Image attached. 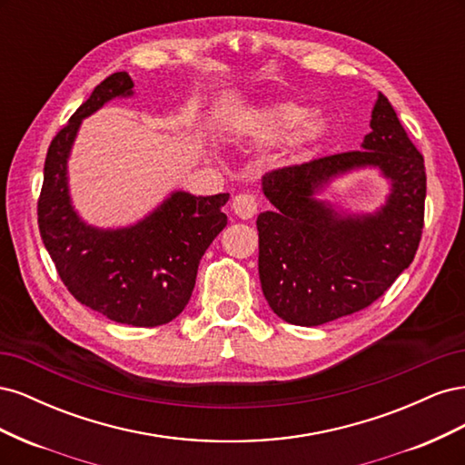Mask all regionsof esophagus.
Wrapping results in <instances>:
<instances>
[{"label":"esophagus","mask_w":465,"mask_h":465,"mask_svg":"<svg viewBox=\"0 0 465 465\" xmlns=\"http://www.w3.org/2000/svg\"><path fill=\"white\" fill-rule=\"evenodd\" d=\"M232 211L238 219H252L258 213V202L252 193H238L232 198Z\"/></svg>","instance_id":"esophagus-1"}]
</instances>
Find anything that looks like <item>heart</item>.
Listing matches in <instances>:
<instances>
[{
	"mask_svg": "<svg viewBox=\"0 0 465 465\" xmlns=\"http://www.w3.org/2000/svg\"><path fill=\"white\" fill-rule=\"evenodd\" d=\"M252 130L265 143L289 139L291 149L302 153L326 135L328 122L320 114H308V110L297 103H272L254 112Z\"/></svg>",
	"mask_w": 465,
	"mask_h": 465,
	"instance_id": "1",
	"label": "heart"
}]
</instances>
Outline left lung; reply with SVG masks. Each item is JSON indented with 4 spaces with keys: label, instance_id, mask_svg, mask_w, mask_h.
Masks as SVG:
<instances>
[{
    "label": "left lung",
    "instance_id": "obj_1",
    "mask_svg": "<svg viewBox=\"0 0 465 465\" xmlns=\"http://www.w3.org/2000/svg\"><path fill=\"white\" fill-rule=\"evenodd\" d=\"M361 149L279 168L262 178L273 209L258 215L262 291L297 326H322L371 306L410 267L425 217V161L396 110L378 93ZM376 167L391 184L372 214H347L315 198L340 175Z\"/></svg>",
    "mask_w": 465,
    "mask_h": 465
}]
</instances>
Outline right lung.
<instances>
[{"label": "right lung", "mask_w": 465, "mask_h": 465, "mask_svg": "<svg viewBox=\"0 0 465 465\" xmlns=\"http://www.w3.org/2000/svg\"><path fill=\"white\" fill-rule=\"evenodd\" d=\"M128 96H134L132 77L112 74L52 139L38 229L64 285L81 304L112 322L153 328L174 320L188 304L202 256L227 227L221 207L229 193L203 198L176 190L128 227L101 229L83 221L72 203L67 176L81 122L114 98Z\"/></svg>", "instance_id": "add662e5"}]
</instances>
